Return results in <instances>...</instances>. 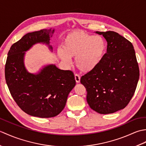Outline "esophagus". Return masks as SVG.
Returning a JSON list of instances; mask_svg holds the SVG:
<instances>
[{
	"label": "esophagus",
	"mask_w": 146,
	"mask_h": 146,
	"mask_svg": "<svg viewBox=\"0 0 146 146\" xmlns=\"http://www.w3.org/2000/svg\"><path fill=\"white\" fill-rule=\"evenodd\" d=\"M75 81L76 83L80 82V76L78 75H77V74H76V75H75Z\"/></svg>",
	"instance_id": "1"
}]
</instances>
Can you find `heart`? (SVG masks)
I'll return each mask as SVG.
<instances>
[{"instance_id":"b5f03b06","label":"heart","mask_w":146,"mask_h":146,"mask_svg":"<svg viewBox=\"0 0 146 146\" xmlns=\"http://www.w3.org/2000/svg\"><path fill=\"white\" fill-rule=\"evenodd\" d=\"M107 44L104 38L89 35L82 31L68 33L62 42V48L58 55L66 63H70V58H76V67L82 72L89 73L94 70L105 56Z\"/></svg>"}]
</instances>
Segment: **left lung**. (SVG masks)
Here are the masks:
<instances>
[{
	"instance_id": "left-lung-1",
	"label": "left lung",
	"mask_w": 146,
	"mask_h": 146,
	"mask_svg": "<svg viewBox=\"0 0 146 146\" xmlns=\"http://www.w3.org/2000/svg\"><path fill=\"white\" fill-rule=\"evenodd\" d=\"M107 42V52L100 64L82 76L86 101L92 109L101 114L124 108L134 94L139 68L132 43L114 31L99 32Z\"/></svg>"
}]
</instances>
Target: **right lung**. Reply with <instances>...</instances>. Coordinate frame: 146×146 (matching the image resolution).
<instances>
[{
	"label": "right lung",
	"mask_w": 146,
	"mask_h": 146,
	"mask_svg": "<svg viewBox=\"0 0 146 146\" xmlns=\"http://www.w3.org/2000/svg\"><path fill=\"white\" fill-rule=\"evenodd\" d=\"M54 29L29 33L12 45L5 66V77L12 97L24 112L31 116L49 118L58 115L66 105L68 96L76 85L73 73L55 64L44 66L31 73L24 65V56L37 43L49 45Z\"/></svg>",
	"instance_id": "1"
}]
</instances>
